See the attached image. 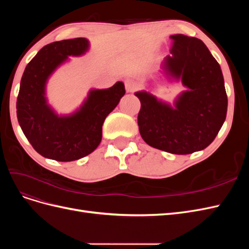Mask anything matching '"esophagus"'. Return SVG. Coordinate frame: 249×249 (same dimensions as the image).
<instances>
[{
  "mask_svg": "<svg viewBox=\"0 0 249 249\" xmlns=\"http://www.w3.org/2000/svg\"><path fill=\"white\" fill-rule=\"evenodd\" d=\"M124 86H125V90L126 92H134L135 90L137 89V85L131 80H126L124 82Z\"/></svg>",
  "mask_w": 249,
  "mask_h": 249,
  "instance_id": "obj_1",
  "label": "esophagus"
}]
</instances>
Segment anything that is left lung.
<instances>
[{"label": "left lung", "mask_w": 249, "mask_h": 249, "mask_svg": "<svg viewBox=\"0 0 249 249\" xmlns=\"http://www.w3.org/2000/svg\"><path fill=\"white\" fill-rule=\"evenodd\" d=\"M170 55L160 72L187 89L173 106L145 90L135 92L141 108L138 125L148 145L170 154L188 155L213 142L227 117L228 95L220 65L200 39L171 35Z\"/></svg>", "instance_id": "obj_1"}]
</instances>
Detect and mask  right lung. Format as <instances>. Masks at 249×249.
Returning <instances> with one entry per match:
<instances>
[{"instance_id":"right-lung-1","label":"right lung","mask_w":249,"mask_h":249,"mask_svg":"<svg viewBox=\"0 0 249 249\" xmlns=\"http://www.w3.org/2000/svg\"><path fill=\"white\" fill-rule=\"evenodd\" d=\"M86 38L55 41L43 47L28 63L20 80L17 102L18 124L37 153L60 162L79 160L91 154L102 141L105 119L115 109L125 89L117 82L107 89H91L79 109L58 115L48 104L49 78L69 57L84 55Z\"/></svg>"}]
</instances>
